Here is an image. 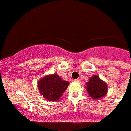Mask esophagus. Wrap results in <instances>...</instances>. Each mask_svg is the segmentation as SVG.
I'll return each instance as SVG.
<instances>
[{
  "label": "esophagus",
  "instance_id": "1",
  "mask_svg": "<svg viewBox=\"0 0 131 131\" xmlns=\"http://www.w3.org/2000/svg\"><path fill=\"white\" fill-rule=\"evenodd\" d=\"M74 81L76 82H80V79H79V78H78V79H75L74 80Z\"/></svg>",
  "mask_w": 131,
  "mask_h": 131
}]
</instances>
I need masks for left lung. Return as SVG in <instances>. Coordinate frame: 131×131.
I'll return each mask as SVG.
<instances>
[{
	"label": "left lung",
	"instance_id": "obj_1",
	"mask_svg": "<svg viewBox=\"0 0 131 131\" xmlns=\"http://www.w3.org/2000/svg\"><path fill=\"white\" fill-rule=\"evenodd\" d=\"M86 91L91 98L99 99L105 97L107 93V84L101 80L97 75H94L89 79V82L86 83Z\"/></svg>",
	"mask_w": 131,
	"mask_h": 131
}]
</instances>
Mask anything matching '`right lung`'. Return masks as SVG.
Returning <instances> with one entry per match:
<instances>
[{"label":"right lung","instance_id":"1","mask_svg":"<svg viewBox=\"0 0 131 131\" xmlns=\"http://www.w3.org/2000/svg\"><path fill=\"white\" fill-rule=\"evenodd\" d=\"M70 82L63 80L57 74H49L40 78L38 88L40 95L49 101H57L62 97Z\"/></svg>","mask_w":131,"mask_h":131}]
</instances>
